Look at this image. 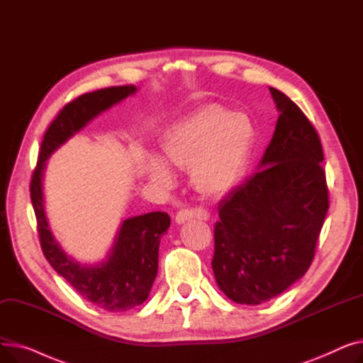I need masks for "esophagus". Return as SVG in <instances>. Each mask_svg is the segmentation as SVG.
<instances>
[{
    "label": "esophagus",
    "instance_id": "34e87169",
    "mask_svg": "<svg viewBox=\"0 0 363 363\" xmlns=\"http://www.w3.org/2000/svg\"><path fill=\"white\" fill-rule=\"evenodd\" d=\"M208 218V213L206 211H203V208H182V211H179L175 216V222L178 225L181 223H185L188 220H206Z\"/></svg>",
    "mask_w": 363,
    "mask_h": 363
}]
</instances>
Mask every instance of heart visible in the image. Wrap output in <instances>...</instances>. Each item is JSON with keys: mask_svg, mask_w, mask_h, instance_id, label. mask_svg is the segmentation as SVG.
I'll return each instance as SVG.
<instances>
[{"mask_svg": "<svg viewBox=\"0 0 363 363\" xmlns=\"http://www.w3.org/2000/svg\"><path fill=\"white\" fill-rule=\"evenodd\" d=\"M253 140L249 118L208 104L169 128L160 140V148L170 166L189 170L197 193L207 199H222L244 178ZM144 169L148 179L160 186L174 182L172 170L157 156H147Z\"/></svg>", "mask_w": 363, "mask_h": 363, "instance_id": "b5f03b06", "label": "heart"}]
</instances>
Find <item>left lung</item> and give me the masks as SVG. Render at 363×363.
<instances>
[{
    "instance_id": "8db88e82",
    "label": "left lung",
    "mask_w": 363,
    "mask_h": 363,
    "mask_svg": "<svg viewBox=\"0 0 363 363\" xmlns=\"http://www.w3.org/2000/svg\"><path fill=\"white\" fill-rule=\"evenodd\" d=\"M257 172L218 206L212 268L240 304L268 301L308 272L330 201L318 132L284 92Z\"/></svg>"
}]
</instances>
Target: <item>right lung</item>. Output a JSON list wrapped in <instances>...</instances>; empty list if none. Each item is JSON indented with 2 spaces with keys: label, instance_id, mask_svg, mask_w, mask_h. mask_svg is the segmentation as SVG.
<instances>
[{
  "label": "right lung",
  "instance_id": "add662e5",
  "mask_svg": "<svg viewBox=\"0 0 363 363\" xmlns=\"http://www.w3.org/2000/svg\"><path fill=\"white\" fill-rule=\"evenodd\" d=\"M135 92L133 85L110 86L84 94L66 104L45 132L30 179V200L45 259L85 300L108 312H125L147 300L157 275L160 238L170 226V218L164 212H151L125 219L107 257L97 264H81L62 249L50 231L43 178L47 160L57 148L100 113Z\"/></svg>",
  "mask_w": 363,
  "mask_h": 363
}]
</instances>
